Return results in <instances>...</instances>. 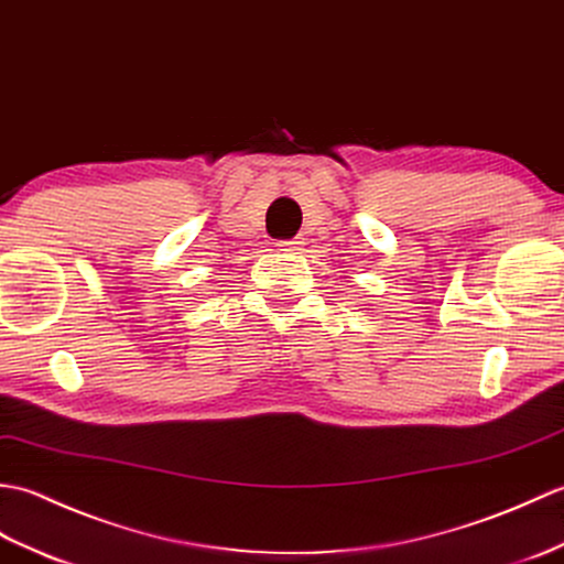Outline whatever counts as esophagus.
I'll return each instance as SVG.
<instances>
[{"instance_id": "obj_1", "label": "esophagus", "mask_w": 564, "mask_h": 564, "mask_svg": "<svg viewBox=\"0 0 564 564\" xmlns=\"http://www.w3.org/2000/svg\"><path fill=\"white\" fill-rule=\"evenodd\" d=\"M278 246H280V250H286V253H296V250H302L304 241L302 239H286V241H280Z\"/></svg>"}]
</instances>
